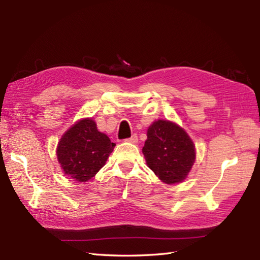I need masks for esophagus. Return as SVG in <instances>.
I'll return each mask as SVG.
<instances>
[{
    "instance_id": "1",
    "label": "esophagus",
    "mask_w": 260,
    "mask_h": 260,
    "mask_svg": "<svg viewBox=\"0 0 260 260\" xmlns=\"http://www.w3.org/2000/svg\"><path fill=\"white\" fill-rule=\"evenodd\" d=\"M126 141L129 142V143H133V144H135V143L139 142V137H137L136 134H133V135H132V136L129 137V139H127Z\"/></svg>"
}]
</instances>
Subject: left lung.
Returning <instances> with one entry per match:
<instances>
[{"instance_id":"obj_1","label":"left lung","mask_w":260,"mask_h":260,"mask_svg":"<svg viewBox=\"0 0 260 260\" xmlns=\"http://www.w3.org/2000/svg\"><path fill=\"white\" fill-rule=\"evenodd\" d=\"M143 154L147 167L168 184L183 181L196 159L190 137L169 120L154 121L148 127Z\"/></svg>"}]
</instances>
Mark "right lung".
<instances>
[{"instance_id":"obj_1","label":"right lung","mask_w":260,"mask_h":260,"mask_svg":"<svg viewBox=\"0 0 260 260\" xmlns=\"http://www.w3.org/2000/svg\"><path fill=\"white\" fill-rule=\"evenodd\" d=\"M115 147L107 135L97 129L91 118L81 119L66 132L57 147L63 172L79 182L95 176Z\"/></svg>"}]
</instances>
